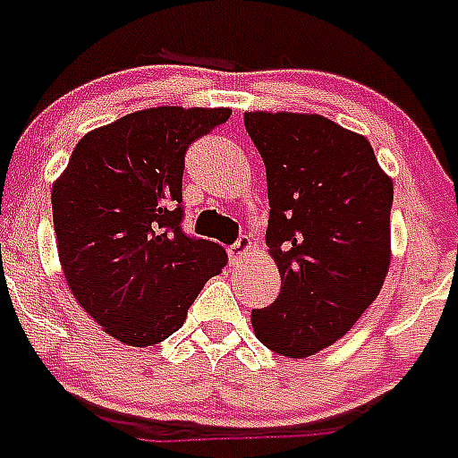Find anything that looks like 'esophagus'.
<instances>
[{"mask_svg":"<svg viewBox=\"0 0 458 458\" xmlns=\"http://www.w3.org/2000/svg\"><path fill=\"white\" fill-rule=\"evenodd\" d=\"M252 241H250L248 236H241L238 238L236 245H232V250H229V254H232V259L236 261V264H241V261H245V259L252 254Z\"/></svg>","mask_w":458,"mask_h":458,"instance_id":"esophagus-1","label":"esophagus"}]
</instances>
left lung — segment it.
<instances>
[{"instance_id":"8db88e82","label":"left lung","mask_w":458,"mask_h":458,"mask_svg":"<svg viewBox=\"0 0 458 458\" xmlns=\"http://www.w3.org/2000/svg\"><path fill=\"white\" fill-rule=\"evenodd\" d=\"M266 165L268 254L282 286L252 310L254 335L284 358H310L349 333L390 268L392 179L365 135L321 114L245 112Z\"/></svg>"}]
</instances>
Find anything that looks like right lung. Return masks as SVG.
<instances>
[{"instance_id": "obj_1", "label": "right lung", "mask_w": 458, "mask_h": 458, "mask_svg": "<svg viewBox=\"0 0 458 458\" xmlns=\"http://www.w3.org/2000/svg\"><path fill=\"white\" fill-rule=\"evenodd\" d=\"M229 107L163 105L87 132L52 185L56 252L84 311L125 346L183 326L226 252L181 232L185 151Z\"/></svg>"}]
</instances>
